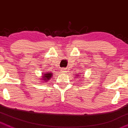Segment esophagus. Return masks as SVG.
Segmentation results:
<instances>
[{"label": "esophagus", "instance_id": "1", "mask_svg": "<svg viewBox=\"0 0 128 128\" xmlns=\"http://www.w3.org/2000/svg\"><path fill=\"white\" fill-rule=\"evenodd\" d=\"M62 73L63 74H66L67 73V70H66L65 69V68H62Z\"/></svg>", "mask_w": 128, "mask_h": 128}]
</instances>
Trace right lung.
I'll use <instances>...</instances> for the list:
<instances>
[{
  "label": "right lung",
  "instance_id": "right-lung-1",
  "mask_svg": "<svg viewBox=\"0 0 128 128\" xmlns=\"http://www.w3.org/2000/svg\"><path fill=\"white\" fill-rule=\"evenodd\" d=\"M52 73H46L44 74V75H43V78H42V80H44V81H48V80H50V77H52Z\"/></svg>",
  "mask_w": 128,
  "mask_h": 128
}]
</instances>
